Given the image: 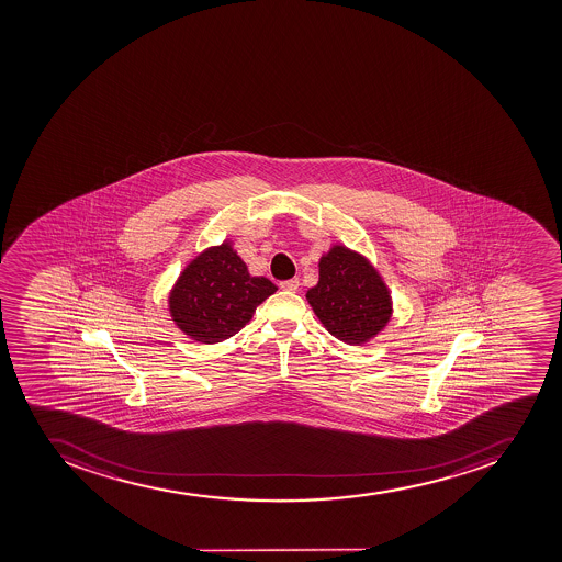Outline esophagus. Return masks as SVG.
<instances>
[{"instance_id": "1", "label": "esophagus", "mask_w": 562, "mask_h": 562, "mask_svg": "<svg viewBox=\"0 0 562 562\" xmlns=\"http://www.w3.org/2000/svg\"><path fill=\"white\" fill-rule=\"evenodd\" d=\"M299 279L285 280V282L280 283V288H282L283 291H296V289H299Z\"/></svg>"}]
</instances>
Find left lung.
<instances>
[{
    "label": "left lung",
    "instance_id": "8db88e82",
    "mask_svg": "<svg viewBox=\"0 0 562 562\" xmlns=\"http://www.w3.org/2000/svg\"><path fill=\"white\" fill-rule=\"evenodd\" d=\"M318 283L305 299L323 327L347 345H364L393 316L392 291L363 254L336 243L319 257Z\"/></svg>",
    "mask_w": 562,
    "mask_h": 562
}]
</instances>
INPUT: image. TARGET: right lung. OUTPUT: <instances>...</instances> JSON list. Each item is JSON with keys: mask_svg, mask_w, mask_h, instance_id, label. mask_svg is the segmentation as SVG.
Instances as JSON below:
<instances>
[{"mask_svg": "<svg viewBox=\"0 0 562 562\" xmlns=\"http://www.w3.org/2000/svg\"><path fill=\"white\" fill-rule=\"evenodd\" d=\"M277 289L266 277L249 274L234 240L224 239L184 266L167 303L170 318L184 336L215 345L239 333Z\"/></svg>", "mask_w": 562, "mask_h": 562, "instance_id": "right-lung-1", "label": "right lung"}]
</instances>
